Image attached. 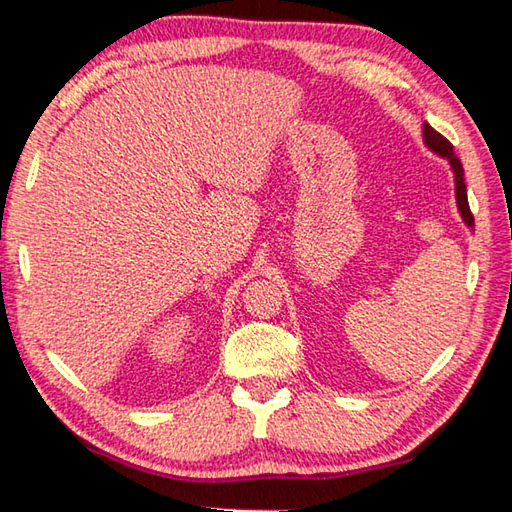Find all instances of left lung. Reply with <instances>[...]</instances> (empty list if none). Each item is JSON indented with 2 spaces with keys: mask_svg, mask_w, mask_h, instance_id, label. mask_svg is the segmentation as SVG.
Listing matches in <instances>:
<instances>
[{
  "mask_svg": "<svg viewBox=\"0 0 512 512\" xmlns=\"http://www.w3.org/2000/svg\"><path fill=\"white\" fill-rule=\"evenodd\" d=\"M422 133H424V144H427L433 153L443 155V158L449 162V167H452L454 183H456L458 212H461L463 221L467 223V228H474V216L470 212V203H467V187H465V180H463V164L454 155V146L449 144V140H445V137L440 135L438 131H433L429 124H424Z\"/></svg>",
  "mask_w": 512,
  "mask_h": 512,
  "instance_id": "1",
  "label": "left lung"
}]
</instances>
